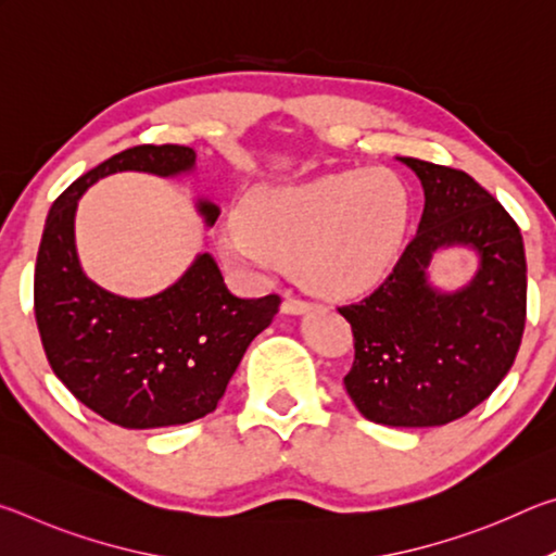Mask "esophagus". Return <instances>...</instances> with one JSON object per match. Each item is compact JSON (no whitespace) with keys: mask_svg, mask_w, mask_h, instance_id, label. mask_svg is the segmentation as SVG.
Returning a JSON list of instances; mask_svg holds the SVG:
<instances>
[{"mask_svg":"<svg viewBox=\"0 0 556 556\" xmlns=\"http://www.w3.org/2000/svg\"><path fill=\"white\" fill-rule=\"evenodd\" d=\"M312 306H314L312 301H306V299L287 296L285 304H281V312H285V314H304V312H308V308H312Z\"/></svg>","mask_w":556,"mask_h":556,"instance_id":"esophagus-1","label":"esophagus"}]
</instances>
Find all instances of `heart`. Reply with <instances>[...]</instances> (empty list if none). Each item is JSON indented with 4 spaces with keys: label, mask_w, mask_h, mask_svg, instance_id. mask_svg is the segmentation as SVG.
Masks as SVG:
<instances>
[{
    "label": "heart",
    "mask_w": 556,
    "mask_h": 556,
    "mask_svg": "<svg viewBox=\"0 0 556 556\" xmlns=\"http://www.w3.org/2000/svg\"><path fill=\"white\" fill-rule=\"evenodd\" d=\"M414 220V193L388 168L262 188L220 232L225 257L257 271L304 265L321 294L351 296L397 267Z\"/></svg>",
    "instance_id": "b5f03b06"
}]
</instances>
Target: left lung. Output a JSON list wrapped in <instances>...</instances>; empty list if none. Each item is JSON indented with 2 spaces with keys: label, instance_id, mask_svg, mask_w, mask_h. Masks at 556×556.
<instances>
[{
  "label": "left lung",
  "instance_id": "1",
  "mask_svg": "<svg viewBox=\"0 0 556 556\" xmlns=\"http://www.w3.org/2000/svg\"><path fill=\"white\" fill-rule=\"evenodd\" d=\"M400 162L425 186V215L392 275L357 304L338 306L355 345L343 384L375 425L441 427L478 407L513 368L527 316L525 248L510 213L466 172ZM454 243L482 262L468 288L441 295L426 267Z\"/></svg>",
  "mask_w": 556,
  "mask_h": 556
}]
</instances>
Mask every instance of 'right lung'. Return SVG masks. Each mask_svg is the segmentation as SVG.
Listing matches in <instances>:
<instances>
[{"instance_id":"add662e5","label":"right lung","mask_w":556,"mask_h":556,"mask_svg":"<svg viewBox=\"0 0 556 556\" xmlns=\"http://www.w3.org/2000/svg\"><path fill=\"white\" fill-rule=\"evenodd\" d=\"M181 144H139L90 168L51 205L34 271V314L51 370L102 419L125 429L188 425L218 407L248 345L279 312V294L240 299L203 252L186 275L147 299L110 294L80 269L75 208L102 176L191 172ZM205 225L218 205L199 201Z\"/></svg>"}]
</instances>
